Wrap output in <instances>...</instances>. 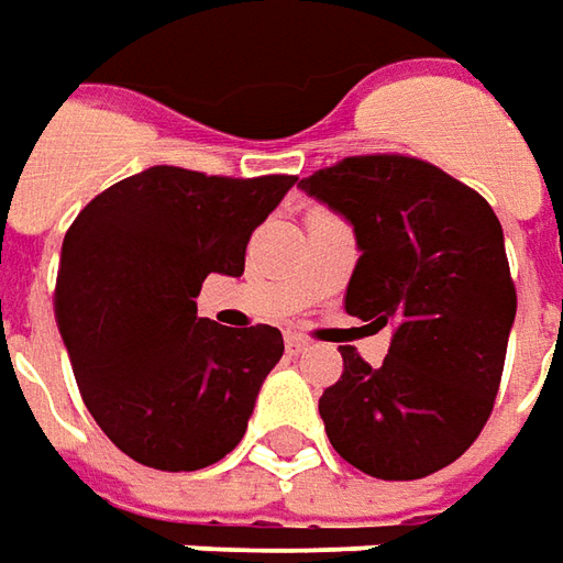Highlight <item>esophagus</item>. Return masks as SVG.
Instances as JSON below:
<instances>
[{"mask_svg":"<svg viewBox=\"0 0 563 563\" xmlns=\"http://www.w3.org/2000/svg\"><path fill=\"white\" fill-rule=\"evenodd\" d=\"M285 346H288L290 355H297V352H303L309 343H306V336H300V333H285Z\"/></svg>","mask_w":563,"mask_h":563,"instance_id":"esophagus-1","label":"esophagus"}]
</instances>
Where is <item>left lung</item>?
Returning <instances> with one entry per match:
<instances>
[{
  "label": "left lung",
  "instance_id": "1",
  "mask_svg": "<svg viewBox=\"0 0 563 563\" xmlns=\"http://www.w3.org/2000/svg\"><path fill=\"white\" fill-rule=\"evenodd\" d=\"M300 189L355 227L362 257L346 312L393 328L379 367L340 352L343 374L319 398L333 451L383 482L451 466L494 410L518 309L494 208L401 153L349 156Z\"/></svg>",
  "mask_w": 563,
  "mask_h": 563
}]
</instances>
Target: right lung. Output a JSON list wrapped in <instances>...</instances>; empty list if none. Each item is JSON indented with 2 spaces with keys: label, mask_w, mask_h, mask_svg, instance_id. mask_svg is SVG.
<instances>
[{
  "label": "right lung",
  "mask_w": 563,
  "mask_h": 563,
  "mask_svg": "<svg viewBox=\"0 0 563 563\" xmlns=\"http://www.w3.org/2000/svg\"><path fill=\"white\" fill-rule=\"evenodd\" d=\"M297 177H220L156 165L73 220L54 319L85 407L112 444L162 472H196L242 441L285 340L196 316L211 273L242 275L244 247Z\"/></svg>",
  "instance_id": "right-lung-1"
}]
</instances>
